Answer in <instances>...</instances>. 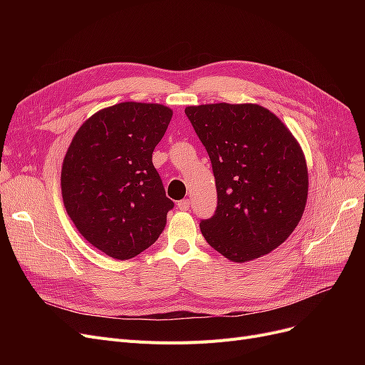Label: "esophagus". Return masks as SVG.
Wrapping results in <instances>:
<instances>
[{"instance_id":"34e87169","label":"esophagus","mask_w":365,"mask_h":365,"mask_svg":"<svg viewBox=\"0 0 365 365\" xmlns=\"http://www.w3.org/2000/svg\"><path fill=\"white\" fill-rule=\"evenodd\" d=\"M176 207H178L180 210H182V212H187V210L190 208V201L189 200H181L176 202Z\"/></svg>"}]
</instances>
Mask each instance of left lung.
<instances>
[{"label":"left lung","mask_w":365,"mask_h":365,"mask_svg":"<svg viewBox=\"0 0 365 365\" xmlns=\"http://www.w3.org/2000/svg\"><path fill=\"white\" fill-rule=\"evenodd\" d=\"M185 114L216 180V212L200 225L207 244L236 263L280 247L300 222L309 190L304 153L291 130L256 103L187 106Z\"/></svg>","instance_id":"left-lung-1"}]
</instances>
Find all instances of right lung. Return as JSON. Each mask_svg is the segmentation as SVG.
I'll return each mask as SVG.
<instances>
[{"instance_id": "add662e5", "label": "right lung", "mask_w": 365, "mask_h": 365, "mask_svg": "<svg viewBox=\"0 0 365 365\" xmlns=\"http://www.w3.org/2000/svg\"><path fill=\"white\" fill-rule=\"evenodd\" d=\"M158 103L123 102L101 109L77 129L65 153V210L93 247L117 260L155 242L173 202L165 196L152 153L172 120Z\"/></svg>"}]
</instances>
